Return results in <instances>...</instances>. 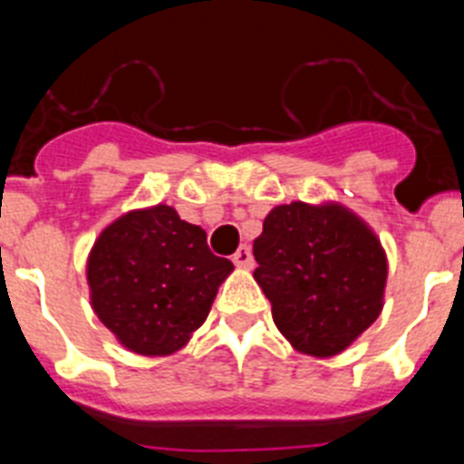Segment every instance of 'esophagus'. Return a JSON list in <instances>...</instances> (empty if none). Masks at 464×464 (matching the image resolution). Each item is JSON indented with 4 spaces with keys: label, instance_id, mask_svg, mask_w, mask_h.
I'll list each match as a JSON object with an SVG mask.
<instances>
[{
    "label": "esophagus",
    "instance_id": "1",
    "mask_svg": "<svg viewBox=\"0 0 464 464\" xmlns=\"http://www.w3.org/2000/svg\"><path fill=\"white\" fill-rule=\"evenodd\" d=\"M232 262H235L237 267L251 269L253 267V253H251V248H248V246H239L235 256H232Z\"/></svg>",
    "mask_w": 464,
    "mask_h": 464
}]
</instances>
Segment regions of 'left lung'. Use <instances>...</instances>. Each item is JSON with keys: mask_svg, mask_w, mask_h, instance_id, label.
<instances>
[{"mask_svg": "<svg viewBox=\"0 0 464 464\" xmlns=\"http://www.w3.org/2000/svg\"><path fill=\"white\" fill-rule=\"evenodd\" d=\"M253 256V276L272 302L274 323L299 353H342L383 309V246L342 204L274 207Z\"/></svg>", "mask_w": 464, "mask_h": 464, "instance_id": "obj_1", "label": "left lung"}]
</instances>
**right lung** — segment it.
Masks as SVG:
<instances>
[{
  "mask_svg": "<svg viewBox=\"0 0 464 464\" xmlns=\"http://www.w3.org/2000/svg\"><path fill=\"white\" fill-rule=\"evenodd\" d=\"M235 265L213 256L207 232L167 204L113 220L88 256L90 304L139 355H171L207 321Z\"/></svg>",
  "mask_w": 464,
  "mask_h": 464,
  "instance_id": "1",
  "label": "right lung"
}]
</instances>
